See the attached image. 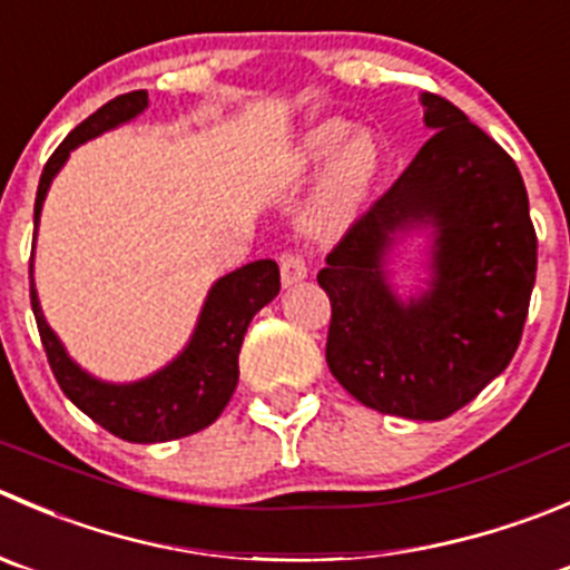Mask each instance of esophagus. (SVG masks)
Returning <instances> with one entry per match:
<instances>
[{
  "label": "esophagus",
  "instance_id": "obj_1",
  "mask_svg": "<svg viewBox=\"0 0 570 570\" xmlns=\"http://www.w3.org/2000/svg\"><path fill=\"white\" fill-rule=\"evenodd\" d=\"M306 275H308V264L301 253L286 250L284 256H281V278H284V284H297V281H303Z\"/></svg>",
  "mask_w": 570,
  "mask_h": 570
}]
</instances>
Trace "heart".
I'll list each match as a JSON object with an SVG mask.
<instances>
[{
    "label": "heart",
    "instance_id": "heart-1",
    "mask_svg": "<svg viewBox=\"0 0 570 570\" xmlns=\"http://www.w3.org/2000/svg\"><path fill=\"white\" fill-rule=\"evenodd\" d=\"M347 127L342 121H325L317 130L308 132L306 145H303V156L308 161H325V158L334 156L340 150L342 138H345ZM379 141H375L370 132H362L345 147V153L336 161L334 173H331V186H328V203L331 208H347L364 195V189L370 186L373 175L379 173Z\"/></svg>",
    "mask_w": 570,
    "mask_h": 570
}]
</instances>
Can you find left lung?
Returning a JSON list of instances; mask_svg holds the SVG:
<instances>
[{
  "mask_svg": "<svg viewBox=\"0 0 570 570\" xmlns=\"http://www.w3.org/2000/svg\"><path fill=\"white\" fill-rule=\"evenodd\" d=\"M432 138L353 219L317 273L331 301L325 362L364 406L443 420L471 403L521 345L538 234L515 161L454 102L425 94ZM432 224L433 289L403 307L380 269L395 233Z\"/></svg>",
  "mask_w": 570,
  "mask_h": 570,
  "instance_id": "obj_1",
  "label": "left lung"
}]
</instances>
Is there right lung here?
Segmentation results:
<instances>
[{
  "label": "right lung",
  "mask_w": 570,
  "mask_h": 570,
  "mask_svg": "<svg viewBox=\"0 0 570 570\" xmlns=\"http://www.w3.org/2000/svg\"><path fill=\"white\" fill-rule=\"evenodd\" d=\"M147 108V91H130L110 99L102 108L94 110L86 121L75 127L60 141L58 150L49 156L41 173L36 195V228L41 217L43 197L55 173L63 167L69 153L88 138L132 119ZM36 242V234H32ZM32 273V267H30ZM281 289L278 264L273 258H262L225 275L208 292L203 306L200 323L189 347L175 358L161 373L150 375L136 384H102L82 373L69 356L52 328L43 320L38 306L36 286L30 284V303L36 314L38 334L47 351L49 367L58 379L63 395L86 412L94 423L108 429L127 443H167V440L189 438L223 414L239 381V347L253 314L267 306Z\"/></svg>",
  "instance_id": "add662e5"
}]
</instances>
